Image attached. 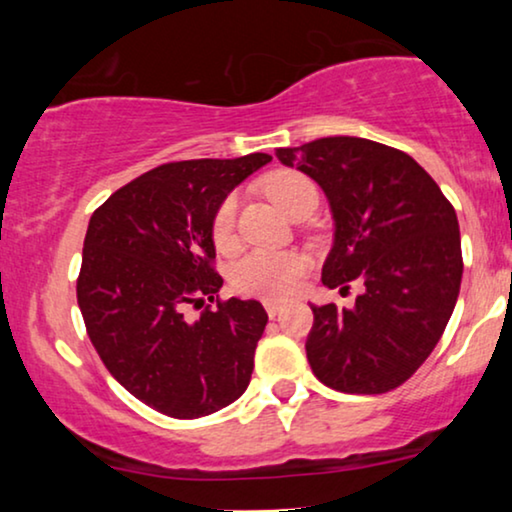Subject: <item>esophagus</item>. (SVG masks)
<instances>
[{"label": "esophagus", "mask_w": 512, "mask_h": 512, "mask_svg": "<svg viewBox=\"0 0 512 512\" xmlns=\"http://www.w3.org/2000/svg\"><path fill=\"white\" fill-rule=\"evenodd\" d=\"M265 312H268V317L270 319H275V317H279V312L284 310V305L282 303H277V300H265Z\"/></svg>", "instance_id": "34e87169"}]
</instances>
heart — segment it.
Segmentation results:
<instances>
[{"instance_id": "1", "label": "heart", "mask_w": 512, "mask_h": 512, "mask_svg": "<svg viewBox=\"0 0 512 512\" xmlns=\"http://www.w3.org/2000/svg\"><path fill=\"white\" fill-rule=\"evenodd\" d=\"M265 193L286 214L298 205L305 195L317 193L312 181L298 172H275L265 179ZM237 198L228 195L214 214L212 235L219 247H228L235 233ZM305 272V258L298 251L247 249L230 265V282L240 293L261 298H284L296 291Z\"/></svg>"}]
</instances>
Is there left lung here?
I'll return each mask as SVG.
<instances>
[{
	"label": "left lung",
	"mask_w": 512,
	"mask_h": 512,
	"mask_svg": "<svg viewBox=\"0 0 512 512\" xmlns=\"http://www.w3.org/2000/svg\"><path fill=\"white\" fill-rule=\"evenodd\" d=\"M277 158L317 181L331 207L321 282H363L354 307L312 305V373L345 394L396 389L429 359L457 305V212L415 158L373 139L324 137Z\"/></svg>",
	"instance_id": "left-lung-1"
}]
</instances>
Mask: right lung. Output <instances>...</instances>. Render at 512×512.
I'll return each mask as SVG.
<instances>
[{
    "label": "right lung",
    "mask_w": 512,
    "mask_h": 512,
    "mask_svg": "<svg viewBox=\"0 0 512 512\" xmlns=\"http://www.w3.org/2000/svg\"><path fill=\"white\" fill-rule=\"evenodd\" d=\"M268 153L167 163L118 188L90 216L76 298L88 338L132 396L167 417L195 419L237 401L268 324L258 300H214L212 223L228 193Z\"/></svg>",
    "instance_id": "right-lung-1"
}]
</instances>
